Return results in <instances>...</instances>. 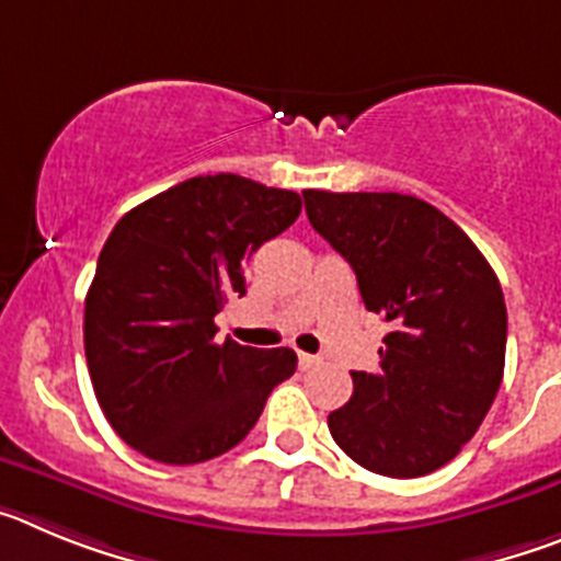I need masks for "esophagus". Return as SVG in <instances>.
I'll list each match as a JSON object with an SVG mask.
<instances>
[{"instance_id":"34e87169","label":"esophagus","mask_w":561,"mask_h":561,"mask_svg":"<svg viewBox=\"0 0 561 561\" xmlns=\"http://www.w3.org/2000/svg\"><path fill=\"white\" fill-rule=\"evenodd\" d=\"M297 362H300V368H304V370L323 365V359H320V356H314V354H300V356H297Z\"/></svg>"}]
</instances>
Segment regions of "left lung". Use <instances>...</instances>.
I'll list each match as a JSON object with an SVG mask.
<instances>
[{"mask_svg":"<svg viewBox=\"0 0 561 561\" xmlns=\"http://www.w3.org/2000/svg\"><path fill=\"white\" fill-rule=\"evenodd\" d=\"M311 227L356 272L390 331L374 374L329 415L336 447L385 478H421L478 433L503 381L505 300L453 219L404 193L304 191Z\"/></svg>","mask_w":561,"mask_h":561,"instance_id":"left-lung-1","label":"left lung"}]
</instances>
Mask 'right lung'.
Segmentation results:
<instances>
[{"mask_svg":"<svg viewBox=\"0 0 561 561\" xmlns=\"http://www.w3.org/2000/svg\"><path fill=\"white\" fill-rule=\"evenodd\" d=\"M295 191L236 173L193 176L128 210L103 244L83 309L98 404L128 447L202 463L244 440L291 348L216 342V314L241 297L244 264L300 216Z\"/></svg>","mask_w":561,"mask_h":561,"instance_id":"right-lung-1","label":"right lung"}]
</instances>
